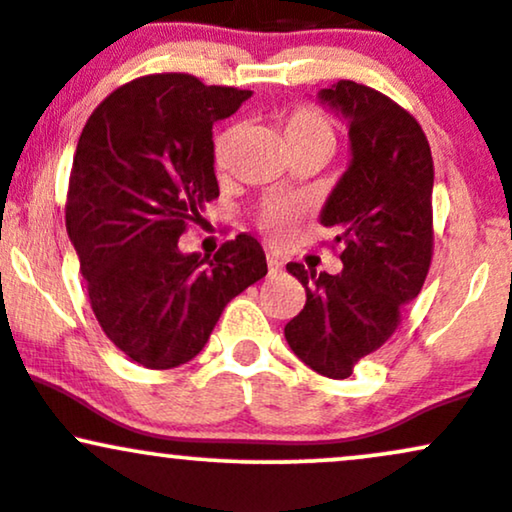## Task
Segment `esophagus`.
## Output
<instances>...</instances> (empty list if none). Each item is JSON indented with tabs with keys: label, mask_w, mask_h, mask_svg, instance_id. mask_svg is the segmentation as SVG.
Segmentation results:
<instances>
[{
	"label": "esophagus",
	"mask_w": 512,
	"mask_h": 512,
	"mask_svg": "<svg viewBox=\"0 0 512 512\" xmlns=\"http://www.w3.org/2000/svg\"><path fill=\"white\" fill-rule=\"evenodd\" d=\"M267 267L272 269V272H277V269H282V260H279L277 255H267Z\"/></svg>",
	"instance_id": "34e87169"
}]
</instances>
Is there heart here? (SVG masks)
I'll return each mask as SVG.
<instances>
[{
  "label": "heart",
  "instance_id": "b5f03b06",
  "mask_svg": "<svg viewBox=\"0 0 512 512\" xmlns=\"http://www.w3.org/2000/svg\"><path fill=\"white\" fill-rule=\"evenodd\" d=\"M240 126H228L226 131L218 133L213 138L211 157L216 170H226L228 157L233 145L238 143ZM284 140L289 145V150L303 148V145H323L333 153L335 140H338V131H335V123L323 114V111L313 109V106H299V109L289 111L282 121ZM301 209L296 204H286V201H272V204L262 206L260 213H257L255 223L265 233L274 235V238H286L291 233V228L299 221Z\"/></svg>",
  "mask_w": 512,
  "mask_h": 512
}]
</instances>
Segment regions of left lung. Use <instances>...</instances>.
Instances as JSON below:
<instances>
[{"label":"left lung","instance_id":"8db88e82","mask_svg":"<svg viewBox=\"0 0 512 512\" xmlns=\"http://www.w3.org/2000/svg\"><path fill=\"white\" fill-rule=\"evenodd\" d=\"M320 99L350 121V170L320 213L338 233L342 272L286 265L306 289V306L286 323L284 338L313 372L347 379L396 333L428 277L435 167L420 123L386 94L340 80Z\"/></svg>","mask_w":512,"mask_h":512}]
</instances>
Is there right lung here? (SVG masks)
<instances>
[{"label": "right lung", "instance_id": "add662e5", "mask_svg": "<svg viewBox=\"0 0 512 512\" xmlns=\"http://www.w3.org/2000/svg\"><path fill=\"white\" fill-rule=\"evenodd\" d=\"M250 94L187 72L136 77L101 101L77 140L67 235L101 330L148 369L194 359L226 303L267 274L265 252L247 233L206 265L177 247L218 199L213 123Z\"/></svg>", "mask_w": 512, "mask_h": 512}]
</instances>
